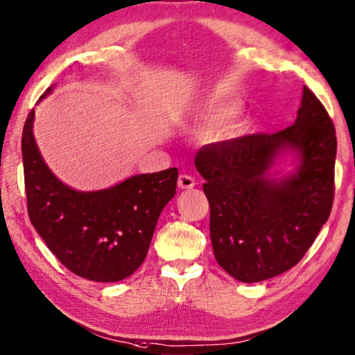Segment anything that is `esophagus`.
<instances>
[{
  "instance_id": "34e87169",
  "label": "esophagus",
  "mask_w": 355,
  "mask_h": 355,
  "mask_svg": "<svg viewBox=\"0 0 355 355\" xmlns=\"http://www.w3.org/2000/svg\"><path fill=\"white\" fill-rule=\"evenodd\" d=\"M196 187V178L188 175V173H182V175L178 177V188L182 189H189V188H194Z\"/></svg>"
}]
</instances>
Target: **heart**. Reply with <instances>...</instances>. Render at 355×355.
<instances>
[{"mask_svg": "<svg viewBox=\"0 0 355 355\" xmlns=\"http://www.w3.org/2000/svg\"><path fill=\"white\" fill-rule=\"evenodd\" d=\"M229 115V110L226 107L221 105H213L208 109L204 115L200 116V120L198 123L199 129H211L218 126L219 123H223L226 120V116Z\"/></svg>", "mask_w": 355, "mask_h": 355, "instance_id": "heart-1", "label": "heart"}]
</instances>
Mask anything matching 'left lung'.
Listing matches in <instances>:
<instances>
[{
    "label": "left lung",
    "instance_id": "1",
    "mask_svg": "<svg viewBox=\"0 0 355 355\" xmlns=\"http://www.w3.org/2000/svg\"><path fill=\"white\" fill-rule=\"evenodd\" d=\"M295 148L302 164L294 176L265 177L274 156ZM336 136L331 118L311 89L294 125L210 144L196 155L210 204L215 259L241 283L288 272L306 254L327 221L335 196Z\"/></svg>",
    "mask_w": 355,
    "mask_h": 355
}]
</instances>
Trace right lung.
<instances>
[{"label": "right lung", "mask_w": 355, "mask_h": 355, "mask_svg": "<svg viewBox=\"0 0 355 355\" xmlns=\"http://www.w3.org/2000/svg\"><path fill=\"white\" fill-rule=\"evenodd\" d=\"M33 118L35 110H30L21 132L31 224L72 273L101 283L128 278L142 266L157 218L175 196L177 167L131 177L109 189L78 193L56 180L42 161Z\"/></svg>", "instance_id": "obj_1"}]
</instances>
